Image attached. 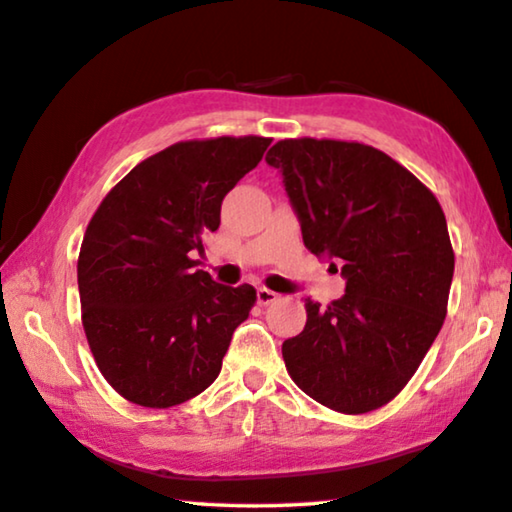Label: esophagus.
I'll use <instances>...</instances> for the list:
<instances>
[{
	"label": "esophagus",
	"mask_w": 512,
	"mask_h": 512,
	"mask_svg": "<svg viewBox=\"0 0 512 512\" xmlns=\"http://www.w3.org/2000/svg\"><path fill=\"white\" fill-rule=\"evenodd\" d=\"M256 299H258V303H261V306H270V303L279 301V294L272 292V290H267V288H258L256 290Z\"/></svg>",
	"instance_id": "34e87169"
}]
</instances>
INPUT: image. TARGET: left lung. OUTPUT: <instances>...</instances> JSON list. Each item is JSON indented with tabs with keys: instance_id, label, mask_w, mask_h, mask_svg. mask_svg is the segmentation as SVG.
Returning a JSON list of instances; mask_svg holds the SVG:
<instances>
[{
	"instance_id": "left-lung-1",
	"label": "left lung",
	"mask_w": 512,
	"mask_h": 512,
	"mask_svg": "<svg viewBox=\"0 0 512 512\" xmlns=\"http://www.w3.org/2000/svg\"><path fill=\"white\" fill-rule=\"evenodd\" d=\"M283 175L303 245L342 265L346 294L283 342L290 378L342 414L387 405L411 380L447 315L454 251L441 204L373 146L283 139L265 157Z\"/></svg>"
}]
</instances>
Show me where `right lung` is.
Here are the masks:
<instances>
[{
	"instance_id": "right-lung-1",
	"label": "right lung",
	"mask_w": 512,
	"mask_h": 512,
	"mask_svg": "<svg viewBox=\"0 0 512 512\" xmlns=\"http://www.w3.org/2000/svg\"><path fill=\"white\" fill-rule=\"evenodd\" d=\"M272 139L179 141L134 166L89 220L78 256L83 328L98 371L134 405L168 409L218 378L251 285L195 270L224 195Z\"/></svg>"
}]
</instances>
